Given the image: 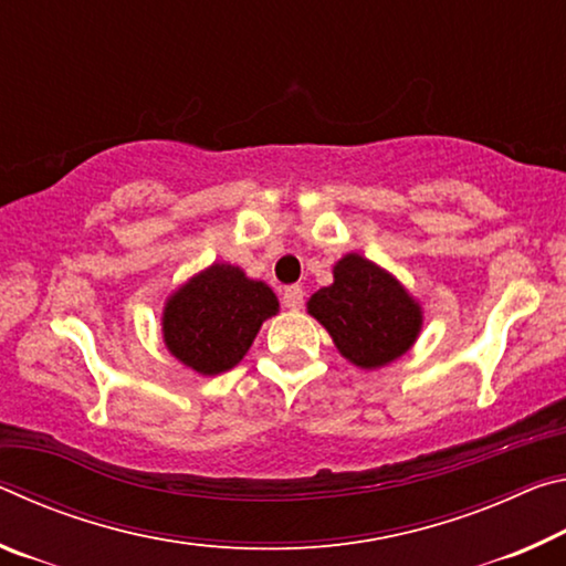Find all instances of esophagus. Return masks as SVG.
<instances>
[{
  "label": "esophagus",
  "instance_id": "esophagus-1",
  "mask_svg": "<svg viewBox=\"0 0 566 566\" xmlns=\"http://www.w3.org/2000/svg\"><path fill=\"white\" fill-rule=\"evenodd\" d=\"M282 300H284V306H286V310H292V312L302 310V304H304V292H302V286H286Z\"/></svg>",
  "mask_w": 566,
  "mask_h": 566
}]
</instances>
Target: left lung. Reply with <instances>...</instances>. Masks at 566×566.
<instances>
[{"label": "left lung", "instance_id": "left-lung-1", "mask_svg": "<svg viewBox=\"0 0 566 566\" xmlns=\"http://www.w3.org/2000/svg\"><path fill=\"white\" fill-rule=\"evenodd\" d=\"M332 274L334 282L310 296L306 312L344 359L371 371L415 347L424 312L395 274L357 252L344 254Z\"/></svg>", "mask_w": 566, "mask_h": 566}]
</instances>
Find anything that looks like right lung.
Instances as JSON below:
<instances>
[{
  "label": "right lung",
  "instance_id": "add662e5",
  "mask_svg": "<svg viewBox=\"0 0 566 566\" xmlns=\"http://www.w3.org/2000/svg\"><path fill=\"white\" fill-rule=\"evenodd\" d=\"M280 312L270 284L214 262L167 296L161 337L171 357L202 377L237 367L262 324Z\"/></svg>",
  "mask_w": 566,
  "mask_h": 566
}]
</instances>
